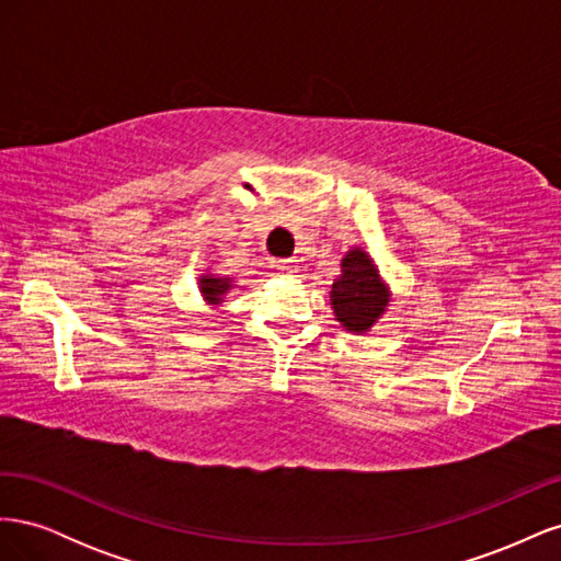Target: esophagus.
Masks as SVG:
<instances>
[{
  "label": "esophagus",
  "mask_w": 561,
  "mask_h": 561,
  "mask_svg": "<svg viewBox=\"0 0 561 561\" xmlns=\"http://www.w3.org/2000/svg\"><path fill=\"white\" fill-rule=\"evenodd\" d=\"M276 268L280 271V274H285V276H290V274H297V268H299V260H295V257H285V260H276Z\"/></svg>",
  "instance_id": "1"
}]
</instances>
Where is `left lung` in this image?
<instances>
[{
	"label": "left lung",
	"mask_w": 561,
	"mask_h": 561,
	"mask_svg": "<svg viewBox=\"0 0 561 561\" xmlns=\"http://www.w3.org/2000/svg\"><path fill=\"white\" fill-rule=\"evenodd\" d=\"M342 278L332 283V309L346 330L365 332L386 309V287L363 250H351L342 260Z\"/></svg>",
	"instance_id": "1"
}]
</instances>
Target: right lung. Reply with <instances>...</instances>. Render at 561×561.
Returning <instances> with one entry per match:
<instances>
[{"instance_id": "add662e5", "label": "right lung", "mask_w": 561, "mask_h": 561, "mask_svg": "<svg viewBox=\"0 0 561 561\" xmlns=\"http://www.w3.org/2000/svg\"><path fill=\"white\" fill-rule=\"evenodd\" d=\"M203 287V295H206L208 301H219V297L225 295V290H229V280L227 278H203L201 280Z\"/></svg>"}]
</instances>
